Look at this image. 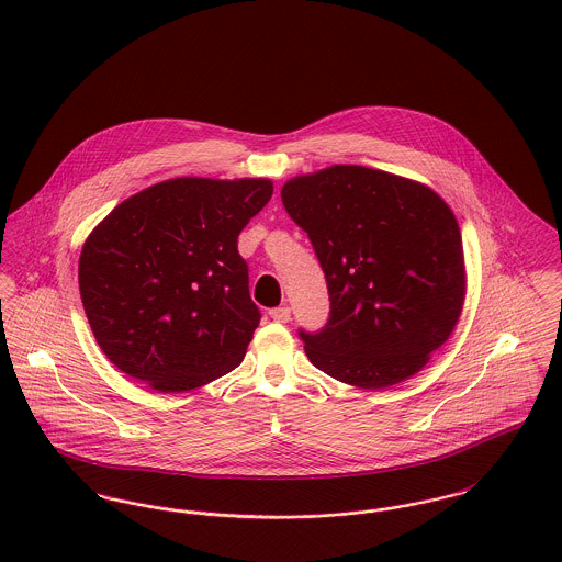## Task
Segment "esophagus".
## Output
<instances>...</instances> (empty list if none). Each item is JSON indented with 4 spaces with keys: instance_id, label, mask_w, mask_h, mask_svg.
Here are the masks:
<instances>
[{
    "instance_id": "1",
    "label": "esophagus",
    "mask_w": 562,
    "mask_h": 562,
    "mask_svg": "<svg viewBox=\"0 0 562 562\" xmlns=\"http://www.w3.org/2000/svg\"><path fill=\"white\" fill-rule=\"evenodd\" d=\"M271 318L278 321V323H289L291 321V308L289 306H280V308H273L269 311Z\"/></svg>"
}]
</instances>
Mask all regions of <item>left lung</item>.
<instances>
[{
	"instance_id": "1",
	"label": "left lung",
	"mask_w": 562,
	"mask_h": 562,
	"mask_svg": "<svg viewBox=\"0 0 562 562\" xmlns=\"http://www.w3.org/2000/svg\"><path fill=\"white\" fill-rule=\"evenodd\" d=\"M308 233L329 318L300 329L312 364L364 390L418 373L452 334L465 297L459 224L436 191L364 166H331L282 188Z\"/></svg>"
}]
</instances>
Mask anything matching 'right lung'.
<instances>
[{"instance_id": "add662e5", "label": "right lung", "mask_w": 562, "mask_h": 562, "mask_svg": "<svg viewBox=\"0 0 562 562\" xmlns=\"http://www.w3.org/2000/svg\"><path fill=\"white\" fill-rule=\"evenodd\" d=\"M271 193L269 179H172L126 198L90 233L81 304L123 373L186 392L241 364L260 311L237 239Z\"/></svg>"}]
</instances>
